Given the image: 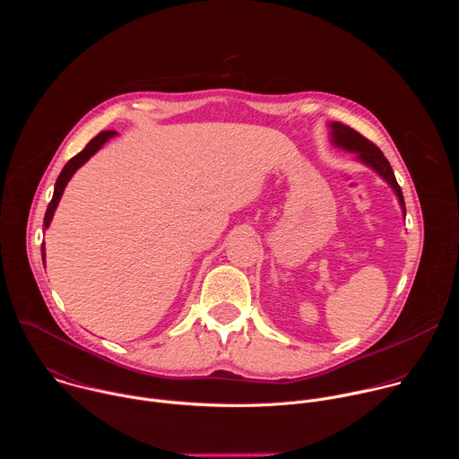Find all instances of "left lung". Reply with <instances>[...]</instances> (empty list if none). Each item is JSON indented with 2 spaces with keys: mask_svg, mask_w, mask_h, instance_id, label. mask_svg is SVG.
Returning a JSON list of instances; mask_svg holds the SVG:
<instances>
[{
  "mask_svg": "<svg viewBox=\"0 0 459 459\" xmlns=\"http://www.w3.org/2000/svg\"><path fill=\"white\" fill-rule=\"evenodd\" d=\"M329 134H331V142H333L334 147H338L342 151H347V152H354L356 160L359 163L372 169L377 176H381V179H385L390 185V188L394 190V194L398 195V202H400V207H402V212H403V218H405L407 211H405V200H403L402 188L396 181L394 170H392V167H390L388 160L383 156V152L372 142H368L359 133H356L354 128H351L343 123L331 121L329 123Z\"/></svg>",
  "mask_w": 459,
  "mask_h": 459,
  "instance_id": "obj_1",
  "label": "left lung"
}]
</instances>
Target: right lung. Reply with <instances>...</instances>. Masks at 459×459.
I'll use <instances>...</instances> for the list:
<instances>
[{
  "mask_svg": "<svg viewBox=\"0 0 459 459\" xmlns=\"http://www.w3.org/2000/svg\"><path fill=\"white\" fill-rule=\"evenodd\" d=\"M114 136H116L114 130H103V133H100L94 140H91V142L87 143V147H85L80 154H76L73 160L67 161V165L63 167V170L59 172L57 179H56V185H54L52 200H50V204H48V207H47V212H45V220H43V227H45V229H48V225H50V221H52V218H54V212H56V209H57V204H59L61 195H63V190H65V186H67V183L71 181V178L76 174V170H78L82 165H85V163H87L110 138H114ZM41 255H43V264H45V243H43V247H41Z\"/></svg>",
  "mask_w": 459,
  "mask_h": 459,
  "instance_id": "add662e5",
  "label": "right lung"
}]
</instances>
